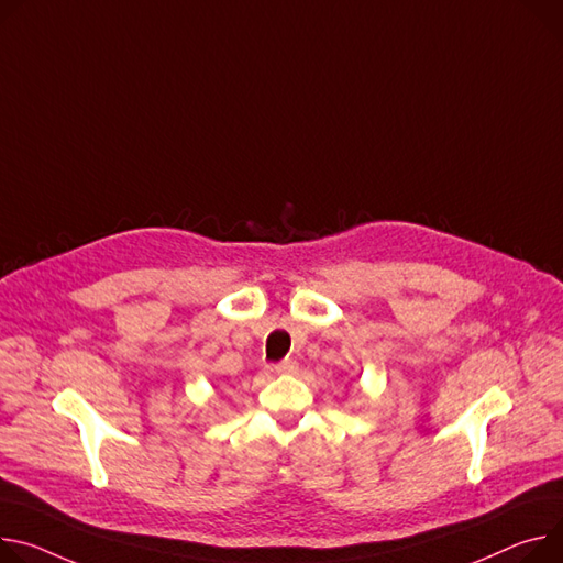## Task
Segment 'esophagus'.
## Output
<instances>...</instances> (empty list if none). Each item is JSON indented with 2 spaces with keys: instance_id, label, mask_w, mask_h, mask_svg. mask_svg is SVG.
<instances>
[{
  "instance_id": "1",
  "label": "esophagus",
  "mask_w": 563,
  "mask_h": 563,
  "mask_svg": "<svg viewBox=\"0 0 563 563\" xmlns=\"http://www.w3.org/2000/svg\"><path fill=\"white\" fill-rule=\"evenodd\" d=\"M296 362H291V360H285V362H278V364H274L272 366V371L274 373H278V375H289V373H296Z\"/></svg>"
}]
</instances>
